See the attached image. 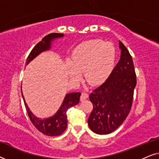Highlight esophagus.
Segmentation results:
<instances>
[{"mask_svg":"<svg viewBox=\"0 0 159 159\" xmlns=\"http://www.w3.org/2000/svg\"><path fill=\"white\" fill-rule=\"evenodd\" d=\"M88 98V93L83 92V93H82L81 96H80V100H81V101H84V100L87 99V98Z\"/></svg>","mask_w":159,"mask_h":159,"instance_id":"esophagus-1","label":"esophagus"}]
</instances>
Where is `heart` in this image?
I'll return each instance as SVG.
<instances>
[{"mask_svg":"<svg viewBox=\"0 0 159 159\" xmlns=\"http://www.w3.org/2000/svg\"><path fill=\"white\" fill-rule=\"evenodd\" d=\"M116 61V50L111 43L95 40L81 43L74 50L69 64L70 77L81 80L84 72L87 82L91 85L104 82L111 73Z\"/></svg>","mask_w":159,"mask_h":159,"instance_id":"obj_1","label":"heart"}]
</instances>
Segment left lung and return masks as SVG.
<instances>
[{
	"mask_svg": "<svg viewBox=\"0 0 159 159\" xmlns=\"http://www.w3.org/2000/svg\"><path fill=\"white\" fill-rule=\"evenodd\" d=\"M121 56L107 80L89 95L93 108L88 118L90 129L98 134L116 130L131 110L137 84L133 61L129 52L119 41Z\"/></svg>",
	"mask_w": 159,
	"mask_h": 159,
	"instance_id": "8db88e82",
	"label": "left lung"
}]
</instances>
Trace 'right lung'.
Returning <instances> with one entry per match:
<instances>
[{
    "instance_id": "obj_1",
    "label": "right lung",
    "mask_w": 159,
    "mask_h": 159,
    "mask_svg": "<svg viewBox=\"0 0 159 159\" xmlns=\"http://www.w3.org/2000/svg\"><path fill=\"white\" fill-rule=\"evenodd\" d=\"M63 36H64V34L61 33H51L45 36L42 39V40L40 41L30 53L27 58L26 65L29 64L33 58L39 55L41 52L49 50L50 48H51V41L53 39L61 38ZM80 95H81L80 93H71L66 94L64 101H63L62 105L61 106L60 108L56 112V114L54 116L50 117V118L44 119H39L32 114L31 111L28 108L27 103H26L23 94L22 97L28 116H29V118L30 121H32V125L41 133L44 134L45 135L52 137L60 135L66 130L67 127V110L71 106L77 105L79 103Z\"/></svg>"
}]
</instances>
